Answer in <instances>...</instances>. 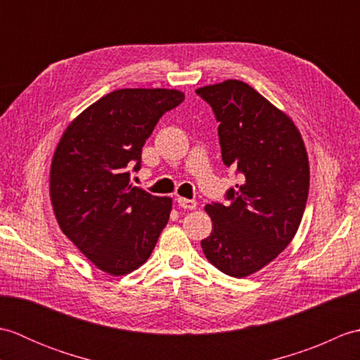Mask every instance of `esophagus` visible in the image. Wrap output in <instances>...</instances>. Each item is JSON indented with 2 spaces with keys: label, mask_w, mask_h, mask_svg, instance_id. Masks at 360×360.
I'll list each match as a JSON object with an SVG mask.
<instances>
[{
  "label": "esophagus",
  "mask_w": 360,
  "mask_h": 360,
  "mask_svg": "<svg viewBox=\"0 0 360 360\" xmlns=\"http://www.w3.org/2000/svg\"><path fill=\"white\" fill-rule=\"evenodd\" d=\"M176 201H178L181 209H187V210H195L196 209V201H193V200H187V198L179 196Z\"/></svg>",
  "instance_id": "34e87169"
}]
</instances>
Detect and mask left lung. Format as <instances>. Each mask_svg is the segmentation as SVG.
Listing matches in <instances>:
<instances>
[{
  "mask_svg": "<svg viewBox=\"0 0 360 360\" xmlns=\"http://www.w3.org/2000/svg\"><path fill=\"white\" fill-rule=\"evenodd\" d=\"M215 112L221 156L243 184L231 204L205 205L212 233L201 241L209 262L231 277L263 269L292 241L309 190L308 153L286 112L240 80L196 89Z\"/></svg>",
  "mask_w": 360,
  "mask_h": 360,
  "instance_id": "left-lung-1",
  "label": "left lung"
}]
</instances>
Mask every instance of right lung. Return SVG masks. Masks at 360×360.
<instances>
[{"label":"right lung","mask_w":360,"mask_h":360,"mask_svg":"<svg viewBox=\"0 0 360 360\" xmlns=\"http://www.w3.org/2000/svg\"><path fill=\"white\" fill-rule=\"evenodd\" d=\"M184 101L165 88H125L98 98L58 141L49 173L57 223L97 269L112 277L136 271L151 255L172 212V198L129 184L145 141L162 114Z\"/></svg>","instance_id":"obj_1"}]
</instances>
